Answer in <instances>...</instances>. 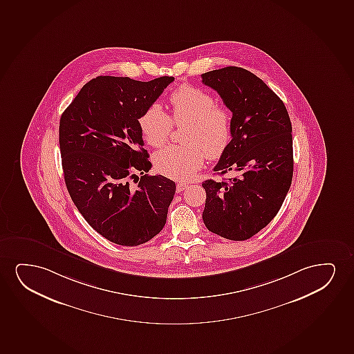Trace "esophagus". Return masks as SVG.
Segmentation results:
<instances>
[{
	"label": "esophagus",
	"instance_id": "obj_1",
	"mask_svg": "<svg viewBox=\"0 0 354 354\" xmlns=\"http://www.w3.org/2000/svg\"><path fill=\"white\" fill-rule=\"evenodd\" d=\"M187 187H189V185L185 184V183H179V184L176 185V192H183Z\"/></svg>",
	"mask_w": 354,
	"mask_h": 354
}]
</instances>
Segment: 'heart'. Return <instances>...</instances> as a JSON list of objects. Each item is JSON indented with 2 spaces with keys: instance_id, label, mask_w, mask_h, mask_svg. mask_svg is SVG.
<instances>
[{
  "instance_id": "heart-1",
  "label": "heart",
  "mask_w": 354,
  "mask_h": 354,
  "mask_svg": "<svg viewBox=\"0 0 354 354\" xmlns=\"http://www.w3.org/2000/svg\"><path fill=\"white\" fill-rule=\"evenodd\" d=\"M171 115L152 104L139 118V126L149 145L161 147L169 138L173 124L186 126L183 147H168L156 152L153 165L161 174L175 180H189L204 165L205 156L223 155L232 137V115L217 104L212 93L192 85H181L169 97Z\"/></svg>"
}]
</instances>
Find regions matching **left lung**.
Returning a JSON list of instances; mask_svg holds the SVG:
<instances>
[{
  "instance_id": "left-lung-1",
  "label": "left lung",
  "mask_w": 354,
  "mask_h": 354,
  "mask_svg": "<svg viewBox=\"0 0 354 354\" xmlns=\"http://www.w3.org/2000/svg\"><path fill=\"white\" fill-rule=\"evenodd\" d=\"M232 111V140L214 171L238 176L207 180L203 221L225 239L248 240L280 210L293 178V138L283 102L262 79L241 67L202 74Z\"/></svg>"
}]
</instances>
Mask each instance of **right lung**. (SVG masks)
Wrapping results in <instances>:
<instances>
[{
	"mask_svg": "<svg viewBox=\"0 0 354 354\" xmlns=\"http://www.w3.org/2000/svg\"><path fill=\"white\" fill-rule=\"evenodd\" d=\"M171 82L167 75L151 82L97 77L61 115L69 196L88 225L111 243L138 246L165 227L176 187L163 175L147 174L152 165L139 118ZM136 172L142 174L140 180Z\"/></svg>",
	"mask_w": 354,
	"mask_h": 354,
	"instance_id": "1",
	"label": "right lung"
}]
</instances>
